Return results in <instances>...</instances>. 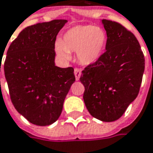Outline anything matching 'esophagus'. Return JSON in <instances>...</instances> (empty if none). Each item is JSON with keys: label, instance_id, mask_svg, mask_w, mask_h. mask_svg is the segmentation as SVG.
<instances>
[{"label": "esophagus", "instance_id": "34e87169", "mask_svg": "<svg viewBox=\"0 0 153 153\" xmlns=\"http://www.w3.org/2000/svg\"><path fill=\"white\" fill-rule=\"evenodd\" d=\"M74 75H75L76 80H79L80 78V75H81V70L79 69V68H75L74 69Z\"/></svg>", "mask_w": 153, "mask_h": 153}]
</instances>
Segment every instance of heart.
I'll use <instances>...</instances> for the list:
<instances>
[{
  "label": "heart",
  "instance_id": "obj_1",
  "mask_svg": "<svg viewBox=\"0 0 153 153\" xmlns=\"http://www.w3.org/2000/svg\"><path fill=\"white\" fill-rule=\"evenodd\" d=\"M106 40V34L100 27L77 25L64 34L61 42L56 43V51L65 60L71 58L69 53L77 52L78 61L87 66L95 63L101 56Z\"/></svg>",
  "mask_w": 153,
  "mask_h": 153
}]
</instances>
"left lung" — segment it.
I'll list each match as a JSON object with an SVG mask.
<instances>
[{
	"mask_svg": "<svg viewBox=\"0 0 153 153\" xmlns=\"http://www.w3.org/2000/svg\"><path fill=\"white\" fill-rule=\"evenodd\" d=\"M102 23L107 34L106 51L82 71L79 79L90 114L103 122H114L139 94L145 58L131 31L115 21L102 19Z\"/></svg>",
	"mask_w": 153,
	"mask_h": 153,
	"instance_id": "8db88e82",
	"label": "left lung"
}]
</instances>
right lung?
<instances>
[{
	"label": "right lung",
	"mask_w": 153,
	"mask_h": 153,
	"mask_svg": "<svg viewBox=\"0 0 153 153\" xmlns=\"http://www.w3.org/2000/svg\"><path fill=\"white\" fill-rule=\"evenodd\" d=\"M67 22L54 19L28 26L7 52L4 73L11 101L20 115L37 126L57 121L75 81L73 68L55 64L56 36Z\"/></svg>",
	"instance_id": "right-lung-1"
}]
</instances>
